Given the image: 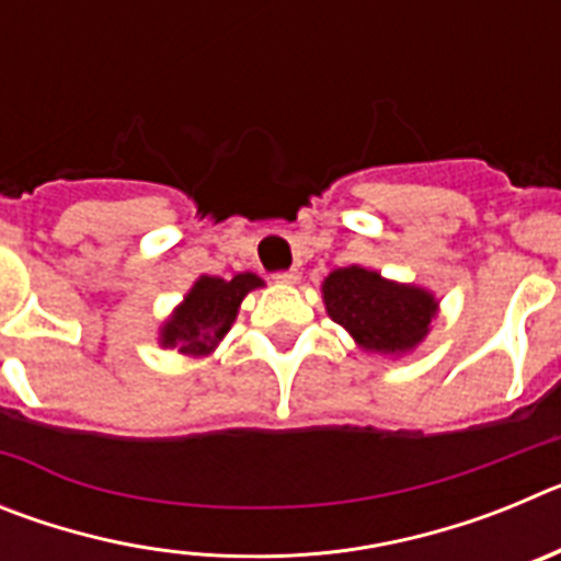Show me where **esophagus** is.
<instances>
[{
    "label": "esophagus",
    "instance_id": "1",
    "mask_svg": "<svg viewBox=\"0 0 561 561\" xmlns=\"http://www.w3.org/2000/svg\"><path fill=\"white\" fill-rule=\"evenodd\" d=\"M297 280H300V272H297V270L277 272V275H275V284H280V286H295Z\"/></svg>",
    "mask_w": 561,
    "mask_h": 561
}]
</instances>
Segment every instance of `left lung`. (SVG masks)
<instances>
[{
	"label": "left lung",
	"mask_w": 561,
	"mask_h": 561,
	"mask_svg": "<svg viewBox=\"0 0 561 561\" xmlns=\"http://www.w3.org/2000/svg\"><path fill=\"white\" fill-rule=\"evenodd\" d=\"M323 304L336 325L368 354H413L433 331L438 297L424 286L399 284L368 266L351 264L329 272Z\"/></svg>",
	"instance_id": "left-lung-1"
}]
</instances>
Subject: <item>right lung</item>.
Wrapping results in <instances>:
<instances>
[{"label": "right lung", "mask_w": 561, "mask_h": 561, "mask_svg": "<svg viewBox=\"0 0 561 561\" xmlns=\"http://www.w3.org/2000/svg\"><path fill=\"white\" fill-rule=\"evenodd\" d=\"M261 286L264 280L255 272H238L230 280L199 275L185 291L182 304L162 320L157 342L162 348H176L185 356H210L236 323L244 297Z\"/></svg>", "instance_id": "1"}]
</instances>
